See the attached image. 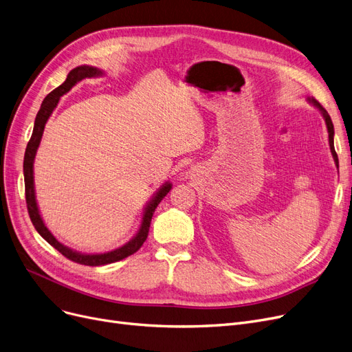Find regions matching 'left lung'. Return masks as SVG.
Here are the masks:
<instances>
[{
  "instance_id": "8db88e82",
  "label": "left lung",
  "mask_w": 352,
  "mask_h": 352,
  "mask_svg": "<svg viewBox=\"0 0 352 352\" xmlns=\"http://www.w3.org/2000/svg\"><path fill=\"white\" fill-rule=\"evenodd\" d=\"M312 103L316 106V108L322 112V115H324V118H325V122H327V128H328V133H329V146H331V152H332V155H333V160H335V162H337V165H338V155H337V152H335V148H333V125H332V120H331V116L328 115V112L322 108V106H320L315 99H312Z\"/></svg>"
}]
</instances>
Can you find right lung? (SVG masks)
Listing matches in <instances>:
<instances>
[{"label": "right lung", "instance_id": "obj_1", "mask_svg": "<svg viewBox=\"0 0 352 352\" xmlns=\"http://www.w3.org/2000/svg\"><path fill=\"white\" fill-rule=\"evenodd\" d=\"M102 74L100 70H98L96 67H89V66H79L73 69L69 74L67 79L65 80L63 85H60L58 87H56L53 91L45 96V99L41 103V108L36 116V122H34V129H33V135L30 138L27 148H25V154H24V184H25V203H27V210H28V216L30 220H32L33 226L36 230L38 232V234L47 241L49 244L62 253L69 261L79 263V265H85V266H102V265H109V263H115L122 261L131 254H133L135 252H138L141 249V246L144 244V241L148 237V232H149V226H151V220L152 216H154V211L158 207V204L161 203L162 198L170 192L171 190V184L166 182L165 186H162V188L157 192V195L154 197V200L149 203V206L145 208V214L142 219V224L140 232L136 233V236L128 243L125 246H122L113 252L109 253H103V254H82L78 252H73L69 248L63 246L62 243H58L54 236L47 230V227L44 226L40 212L37 208V203H36V195H34V179H33V162H34V157H36V151L38 148V144L41 141V135L44 131V125L47 122L49 116L52 115L53 109L57 106L58 99L62 95H65L66 91H69L76 83L80 82L85 78H94V76H99Z\"/></svg>", "mask_w": 352, "mask_h": 352}]
</instances>
